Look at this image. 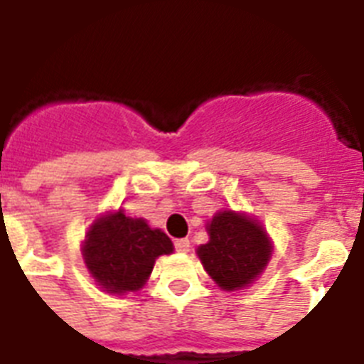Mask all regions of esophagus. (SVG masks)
I'll return each instance as SVG.
<instances>
[{
    "mask_svg": "<svg viewBox=\"0 0 364 364\" xmlns=\"http://www.w3.org/2000/svg\"><path fill=\"white\" fill-rule=\"evenodd\" d=\"M174 248L180 254H188L190 252V240L188 238H178V240H174Z\"/></svg>",
    "mask_w": 364,
    "mask_h": 364,
    "instance_id": "esophagus-1",
    "label": "esophagus"
}]
</instances>
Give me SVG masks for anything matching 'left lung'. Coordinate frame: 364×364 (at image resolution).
Returning a JSON list of instances; mask_svg holds the SVG:
<instances>
[{
  "label": "left lung",
  "mask_w": 364,
  "mask_h": 364,
  "mask_svg": "<svg viewBox=\"0 0 364 364\" xmlns=\"http://www.w3.org/2000/svg\"><path fill=\"white\" fill-rule=\"evenodd\" d=\"M208 242L197 248L200 263L225 291L242 289L267 267L272 254L269 235L259 223L232 210L218 212L206 223Z\"/></svg>",
  "instance_id": "obj_1"
}]
</instances>
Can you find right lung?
I'll list each match as a JSON object with an SVG mask.
<instances>
[{
	"mask_svg": "<svg viewBox=\"0 0 364 364\" xmlns=\"http://www.w3.org/2000/svg\"><path fill=\"white\" fill-rule=\"evenodd\" d=\"M173 242L161 229L124 210L97 218L82 246L86 269L107 293L124 295L146 284L159 255L173 254Z\"/></svg>",
	"mask_w": 364,
	"mask_h": 364,
	"instance_id": "1",
	"label": "right lung"
}]
</instances>
